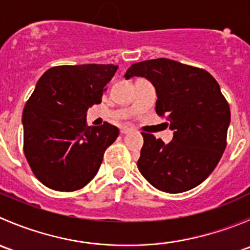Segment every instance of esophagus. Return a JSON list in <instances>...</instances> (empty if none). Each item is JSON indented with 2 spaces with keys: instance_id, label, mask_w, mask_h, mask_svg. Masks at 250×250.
Listing matches in <instances>:
<instances>
[{
  "instance_id": "1",
  "label": "esophagus",
  "mask_w": 250,
  "mask_h": 250,
  "mask_svg": "<svg viewBox=\"0 0 250 250\" xmlns=\"http://www.w3.org/2000/svg\"><path fill=\"white\" fill-rule=\"evenodd\" d=\"M133 128H130V127H122L121 128V133H122V134H128V133H132L133 132Z\"/></svg>"
}]
</instances>
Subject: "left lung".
Returning a JSON list of instances; mask_svg holds the SVG:
<instances>
[{
  "mask_svg": "<svg viewBox=\"0 0 250 250\" xmlns=\"http://www.w3.org/2000/svg\"><path fill=\"white\" fill-rule=\"evenodd\" d=\"M140 76L156 88V112L174 130L166 145L141 133L138 168L157 190L180 193L200 185L214 170L226 147L231 113L219 83L208 71L158 58L135 62L125 80Z\"/></svg>",
  "mask_w": 250,
  "mask_h": 250,
  "instance_id": "8db88e82",
  "label": "left lung"
}]
</instances>
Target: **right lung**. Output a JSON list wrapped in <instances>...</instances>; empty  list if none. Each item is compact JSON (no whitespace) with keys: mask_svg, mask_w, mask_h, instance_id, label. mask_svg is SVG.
Returning a JSON list of instances; mask_svg holds the SVG:
<instances>
[{"mask_svg":"<svg viewBox=\"0 0 250 250\" xmlns=\"http://www.w3.org/2000/svg\"><path fill=\"white\" fill-rule=\"evenodd\" d=\"M113 64L62 65L47 70L22 111L24 153L32 173L47 188H84L99 170L118 128L88 127V107L102 103Z\"/></svg>","mask_w":250,"mask_h":250,"instance_id":"obj_1","label":"right lung"}]
</instances>
